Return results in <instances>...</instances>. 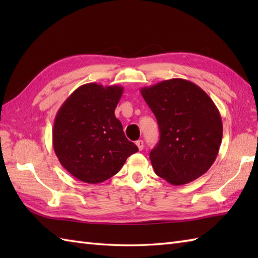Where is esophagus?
Returning <instances> with one entry per match:
<instances>
[{"label": "esophagus", "mask_w": 258, "mask_h": 258, "mask_svg": "<svg viewBox=\"0 0 258 258\" xmlns=\"http://www.w3.org/2000/svg\"><path fill=\"white\" fill-rule=\"evenodd\" d=\"M136 145H138L139 150H140V151H142V150H143V147H144V142L142 141V140L136 141Z\"/></svg>", "instance_id": "obj_1"}]
</instances>
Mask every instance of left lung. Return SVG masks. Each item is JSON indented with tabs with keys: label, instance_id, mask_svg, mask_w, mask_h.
<instances>
[{
	"label": "left lung",
	"instance_id": "8db88e82",
	"mask_svg": "<svg viewBox=\"0 0 258 258\" xmlns=\"http://www.w3.org/2000/svg\"><path fill=\"white\" fill-rule=\"evenodd\" d=\"M140 91L160 127V141L150 154L156 175L183 185L205 174L216 160L223 138L221 114L212 98L183 79Z\"/></svg>",
	"mask_w": 258,
	"mask_h": 258
}]
</instances>
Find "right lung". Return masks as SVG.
Here are the masks:
<instances>
[{"label":"right lung","instance_id":"obj_1","mask_svg":"<svg viewBox=\"0 0 258 258\" xmlns=\"http://www.w3.org/2000/svg\"><path fill=\"white\" fill-rule=\"evenodd\" d=\"M123 90L118 85L84 84L57 111L52 132L54 152L61 165L82 182H104L139 151L115 117Z\"/></svg>","mask_w":258,"mask_h":258}]
</instances>
